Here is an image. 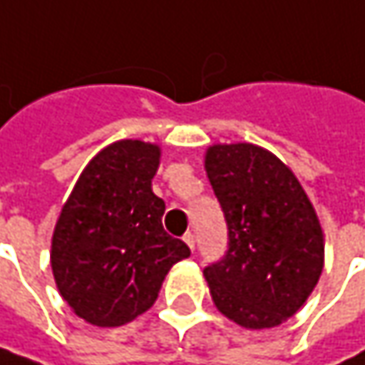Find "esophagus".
I'll return each instance as SVG.
<instances>
[{
  "label": "esophagus",
  "mask_w": 365,
  "mask_h": 365,
  "mask_svg": "<svg viewBox=\"0 0 365 365\" xmlns=\"http://www.w3.org/2000/svg\"><path fill=\"white\" fill-rule=\"evenodd\" d=\"M185 243L189 245L191 251H195V235H193V232H187V235H185Z\"/></svg>",
  "instance_id": "1"
}]
</instances>
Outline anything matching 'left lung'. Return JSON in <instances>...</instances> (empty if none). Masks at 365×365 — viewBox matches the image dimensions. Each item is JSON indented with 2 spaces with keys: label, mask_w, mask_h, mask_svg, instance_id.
<instances>
[{
  "label": "left lung",
  "mask_w": 365,
  "mask_h": 365,
  "mask_svg": "<svg viewBox=\"0 0 365 365\" xmlns=\"http://www.w3.org/2000/svg\"><path fill=\"white\" fill-rule=\"evenodd\" d=\"M205 172L228 226L226 255L203 270L214 305L251 330L287 322L324 268V235L309 197L259 145H212Z\"/></svg>",
  "instance_id": "1"
}]
</instances>
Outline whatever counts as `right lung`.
Here are the masks:
<instances>
[{"mask_svg": "<svg viewBox=\"0 0 365 365\" xmlns=\"http://www.w3.org/2000/svg\"><path fill=\"white\" fill-rule=\"evenodd\" d=\"M162 149L139 139L103 147L81 172L51 237L60 295L85 322L114 328L145 314L170 268L191 251L162 226L151 191Z\"/></svg>", "mask_w": 365, "mask_h": 365, "instance_id": "add662e5", "label": "right lung"}]
</instances>
